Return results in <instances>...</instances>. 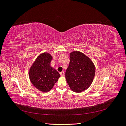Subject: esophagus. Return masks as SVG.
Wrapping results in <instances>:
<instances>
[{
    "label": "esophagus",
    "mask_w": 126,
    "mask_h": 126,
    "mask_svg": "<svg viewBox=\"0 0 126 126\" xmlns=\"http://www.w3.org/2000/svg\"><path fill=\"white\" fill-rule=\"evenodd\" d=\"M60 74L62 76H64V71H62L60 72Z\"/></svg>",
    "instance_id": "34e87169"
}]
</instances>
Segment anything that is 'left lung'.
<instances>
[{
    "instance_id": "left-lung-1",
    "label": "left lung",
    "mask_w": 126,
    "mask_h": 126,
    "mask_svg": "<svg viewBox=\"0 0 126 126\" xmlns=\"http://www.w3.org/2000/svg\"><path fill=\"white\" fill-rule=\"evenodd\" d=\"M94 64L88 57L79 51L70 53L69 65L66 71V79L70 88L75 93L87 89L94 77Z\"/></svg>"
}]
</instances>
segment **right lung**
<instances>
[{
    "label": "right lung",
    "instance_id": "add662e5",
    "mask_svg": "<svg viewBox=\"0 0 126 126\" xmlns=\"http://www.w3.org/2000/svg\"><path fill=\"white\" fill-rule=\"evenodd\" d=\"M52 56L48 52L40 54L29 70V77L33 86L41 92H48L58 81L60 75L50 66Z\"/></svg>",
    "mask_w": 126,
    "mask_h": 126
}]
</instances>
